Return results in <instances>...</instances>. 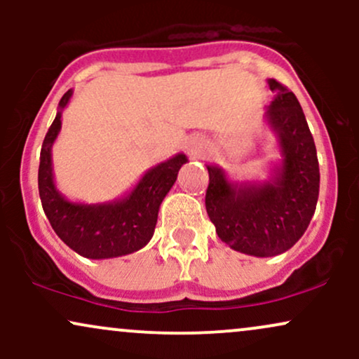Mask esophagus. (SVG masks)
<instances>
[{"label": "esophagus", "instance_id": "obj_1", "mask_svg": "<svg viewBox=\"0 0 359 359\" xmlns=\"http://www.w3.org/2000/svg\"><path fill=\"white\" fill-rule=\"evenodd\" d=\"M194 154H197V151H194Z\"/></svg>", "mask_w": 359, "mask_h": 359}]
</instances>
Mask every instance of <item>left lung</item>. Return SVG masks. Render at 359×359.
I'll list each match as a JSON object with an SVG mask.
<instances>
[{
  "label": "left lung",
  "mask_w": 359,
  "mask_h": 359,
  "mask_svg": "<svg viewBox=\"0 0 359 359\" xmlns=\"http://www.w3.org/2000/svg\"><path fill=\"white\" fill-rule=\"evenodd\" d=\"M273 101L265 119L278 142L280 162L270 179L231 180L221 167L205 165V209L217 236L229 248L266 258L290 250L306 233L319 197V162L311 130L297 97L269 79Z\"/></svg>",
  "instance_id": "1"
}]
</instances>
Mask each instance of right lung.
<instances>
[{"label": "right lung", "mask_w": 359, "mask_h": 359, "mask_svg": "<svg viewBox=\"0 0 359 359\" xmlns=\"http://www.w3.org/2000/svg\"><path fill=\"white\" fill-rule=\"evenodd\" d=\"M71 97L72 89H69L62 96L40 151L39 192L45 216L57 236L81 257L106 259L135 253L154 236L160 204L175 184L177 174L187 162V156L177 154L151 167L121 199L102 204L65 199L53 182L52 145L60 133L62 111Z\"/></svg>", "instance_id": "add662e5"}]
</instances>
